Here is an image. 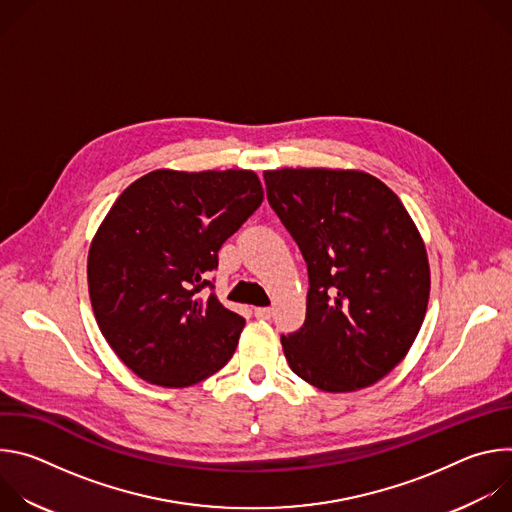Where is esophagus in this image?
Instances as JSON below:
<instances>
[{"mask_svg": "<svg viewBox=\"0 0 512 512\" xmlns=\"http://www.w3.org/2000/svg\"><path fill=\"white\" fill-rule=\"evenodd\" d=\"M255 316L259 320H269L273 316V310L271 308H255Z\"/></svg>", "mask_w": 512, "mask_h": 512, "instance_id": "esophagus-1", "label": "esophagus"}]
</instances>
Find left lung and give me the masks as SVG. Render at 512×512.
<instances>
[{"instance_id":"8db88e82","label":"left lung","mask_w":512,"mask_h":512,"mask_svg":"<svg viewBox=\"0 0 512 512\" xmlns=\"http://www.w3.org/2000/svg\"><path fill=\"white\" fill-rule=\"evenodd\" d=\"M267 198L310 275L304 326L281 336L289 369L326 393L387 377L413 346L429 302V261L399 196L360 170L263 172Z\"/></svg>"}]
</instances>
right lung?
Returning <instances> with one entry per match:
<instances>
[{
	"instance_id": "add662e5",
	"label": "right lung",
	"mask_w": 512,
	"mask_h": 512,
	"mask_svg": "<svg viewBox=\"0 0 512 512\" xmlns=\"http://www.w3.org/2000/svg\"><path fill=\"white\" fill-rule=\"evenodd\" d=\"M261 200L253 170L162 168L113 202L89 247V296L107 344L139 379L184 389L231 360L245 318L202 294L204 275Z\"/></svg>"
}]
</instances>
